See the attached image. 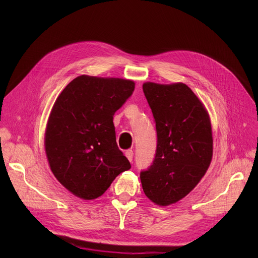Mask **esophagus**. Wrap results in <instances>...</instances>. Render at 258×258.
Listing matches in <instances>:
<instances>
[{
    "label": "esophagus",
    "mask_w": 258,
    "mask_h": 258,
    "mask_svg": "<svg viewBox=\"0 0 258 258\" xmlns=\"http://www.w3.org/2000/svg\"><path fill=\"white\" fill-rule=\"evenodd\" d=\"M125 157L128 159L130 162H132V161H133V157H134L133 151H132V150H127V151L125 152Z\"/></svg>",
    "instance_id": "esophagus-1"
}]
</instances>
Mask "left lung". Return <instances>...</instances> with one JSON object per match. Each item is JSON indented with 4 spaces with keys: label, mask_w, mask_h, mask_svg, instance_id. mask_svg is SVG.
Returning a JSON list of instances; mask_svg holds the SVG:
<instances>
[{
    "label": "left lung",
    "mask_w": 258,
    "mask_h": 258,
    "mask_svg": "<svg viewBox=\"0 0 258 258\" xmlns=\"http://www.w3.org/2000/svg\"><path fill=\"white\" fill-rule=\"evenodd\" d=\"M157 131L152 165L140 172L145 196L166 206L190 192L212 159V131L206 108L184 84H143Z\"/></svg>",
    "instance_id": "8db88e82"
}]
</instances>
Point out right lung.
Segmentation results:
<instances>
[{"label": "right lung", "instance_id": "add662e5", "mask_svg": "<svg viewBox=\"0 0 258 258\" xmlns=\"http://www.w3.org/2000/svg\"><path fill=\"white\" fill-rule=\"evenodd\" d=\"M135 84L81 75L59 94L47 123L45 148L59 183L78 198L104 194L131 168L116 142L113 116L132 96Z\"/></svg>", "mask_w": 258, "mask_h": 258}]
</instances>
